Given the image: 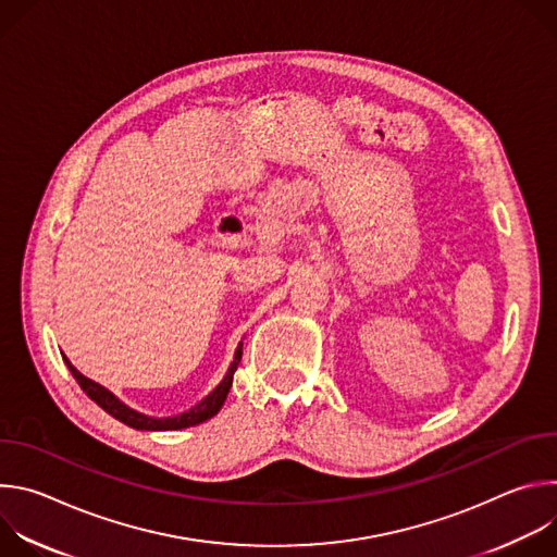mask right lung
Instances as JSON below:
<instances>
[{
    "mask_svg": "<svg viewBox=\"0 0 557 557\" xmlns=\"http://www.w3.org/2000/svg\"><path fill=\"white\" fill-rule=\"evenodd\" d=\"M240 359H243V344L237 346L235 357H233V361H231V366H228V372L224 374V379L220 381V385H218L213 392H209L200 404H196L191 410H187V412H183V414H178V417L153 419V417H145V414H140V412H136V410H132V408H127L123 401L116 399V396H114L110 389H106L103 385L95 383L92 379H88V376H84L82 372H78V370L67 361V357L63 355V361H65L67 370L72 372V376L76 379V383L82 385V389L90 396V399H92L99 408H103V410H106L108 414H112L116 421H121V423H125V425H129V428H134V430H149V432H158V430H183V428H191V425L205 423L207 419L215 417V414L220 412V408L224 406L228 387H231V383H233V374H235L237 363H240Z\"/></svg>",
    "mask_w": 557,
    "mask_h": 557,
    "instance_id": "obj_1",
    "label": "right lung"
}]
</instances>
